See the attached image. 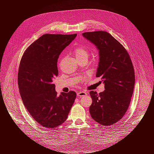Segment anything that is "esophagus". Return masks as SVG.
I'll use <instances>...</instances> for the list:
<instances>
[{"label": "esophagus", "mask_w": 154, "mask_h": 154, "mask_svg": "<svg viewBox=\"0 0 154 154\" xmlns=\"http://www.w3.org/2000/svg\"><path fill=\"white\" fill-rule=\"evenodd\" d=\"M77 94V96L79 97H82L87 95V93L85 92H84V91H80V92H78Z\"/></svg>", "instance_id": "esophagus-1"}]
</instances>
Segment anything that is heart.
I'll use <instances>...</instances> for the list:
<instances>
[{"label":"heart","instance_id":"obj_1","mask_svg":"<svg viewBox=\"0 0 154 154\" xmlns=\"http://www.w3.org/2000/svg\"><path fill=\"white\" fill-rule=\"evenodd\" d=\"M74 54L77 60L83 57H88V50L84 46H79L77 47L74 51Z\"/></svg>","mask_w":154,"mask_h":154}]
</instances>
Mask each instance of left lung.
I'll use <instances>...</instances> for the list:
<instances>
[{
	"label": "left lung",
	"mask_w": 154,
	"mask_h": 154,
	"mask_svg": "<svg viewBox=\"0 0 154 154\" xmlns=\"http://www.w3.org/2000/svg\"><path fill=\"white\" fill-rule=\"evenodd\" d=\"M82 35L99 51L96 77H101L105 87L99 94L90 92V114L100 124L111 125L123 117L130 104L135 84L133 65L125 48L108 32H88Z\"/></svg>",
	"instance_id": "obj_1"
}]
</instances>
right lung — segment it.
<instances>
[{
  "mask_svg": "<svg viewBox=\"0 0 154 154\" xmlns=\"http://www.w3.org/2000/svg\"><path fill=\"white\" fill-rule=\"evenodd\" d=\"M77 34H45L24 52L18 73V85L23 103L36 122L53 128L67 119L76 98L70 91L57 95L53 80L58 75L57 60Z\"/></svg>",
  "mask_w": 154,
  "mask_h": 154,
  "instance_id": "right-lung-1",
  "label": "right lung"
}]
</instances>
